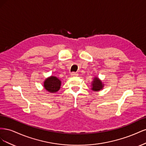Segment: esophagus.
Returning a JSON list of instances; mask_svg holds the SVG:
<instances>
[{"label": "esophagus", "mask_w": 146, "mask_h": 146, "mask_svg": "<svg viewBox=\"0 0 146 146\" xmlns=\"http://www.w3.org/2000/svg\"><path fill=\"white\" fill-rule=\"evenodd\" d=\"M70 76H71L72 77H76V76H78V74L77 72H72L71 74H70Z\"/></svg>", "instance_id": "esophagus-1"}]
</instances>
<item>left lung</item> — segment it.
Masks as SVG:
<instances>
[{
	"label": "left lung",
	"mask_w": 146,
	"mask_h": 146,
	"mask_svg": "<svg viewBox=\"0 0 146 146\" xmlns=\"http://www.w3.org/2000/svg\"><path fill=\"white\" fill-rule=\"evenodd\" d=\"M104 87V84L102 81L98 77H95L93 78V80L91 82V90L92 91L98 92L103 90Z\"/></svg>",
	"instance_id": "left-lung-1"
}]
</instances>
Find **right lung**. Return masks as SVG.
<instances>
[{"mask_svg":"<svg viewBox=\"0 0 146 146\" xmlns=\"http://www.w3.org/2000/svg\"><path fill=\"white\" fill-rule=\"evenodd\" d=\"M61 85V81L55 76H50L44 81L43 86L44 89L50 93H55L58 91Z\"/></svg>","mask_w":146,"mask_h":146,"instance_id":"add662e5","label":"right lung"}]
</instances>
